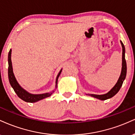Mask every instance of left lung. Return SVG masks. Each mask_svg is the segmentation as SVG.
Wrapping results in <instances>:
<instances>
[{"instance_id": "obj_1", "label": "left lung", "mask_w": 135, "mask_h": 135, "mask_svg": "<svg viewBox=\"0 0 135 135\" xmlns=\"http://www.w3.org/2000/svg\"><path fill=\"white\" fill-rule=\"evenodd\" d=\"M121 44L122 45V48H123V57H122V69L121 75H120L119 80L117 82L115 86L112 88L108 93H105L104 95H95V94H86L87 95H89L93 97L97 98V99L101 100H105L110 98L112 97L116 94L119 91L120 88L122 86L123 81L126 78V72H127V66H126V62L125 60V47L124 46L123 43L121 41Z\"/></svg>"}]
</instances>
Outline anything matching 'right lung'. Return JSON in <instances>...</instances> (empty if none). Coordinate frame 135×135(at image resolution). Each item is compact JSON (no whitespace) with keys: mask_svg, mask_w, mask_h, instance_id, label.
<instances>
[{"mask_svg":"<svg viewBox=\"0 0 135 135\" xmlns=\"http://www.w3.org/2000/svg\"><path fill=\"white\" fill-rule=\"evenodd\" d=\"M11 52L12 50L10 49L9 52V54H8V64H9V67H8V76H9V83H10L11 86L12 87L15 93H16L17 95L22 99L23 100L25 101L26 102L33 103L38 102V101L40 100L45 99V98L49 97L52 94V92L50 93H43V94H31V93H28V91H26L25 89H23L21 86H20V84L17 83L16 79L14 74L13 73V70H12V62H11ZM62 69L59 73L57 76L56 78V81H55V88H57V81L58 78L59 77L60 74L61 73Z\"/></svg>","mask_w":135,"mask_h":135,"instance_id":"add662e5","label":"right lung"}]
</instances>
